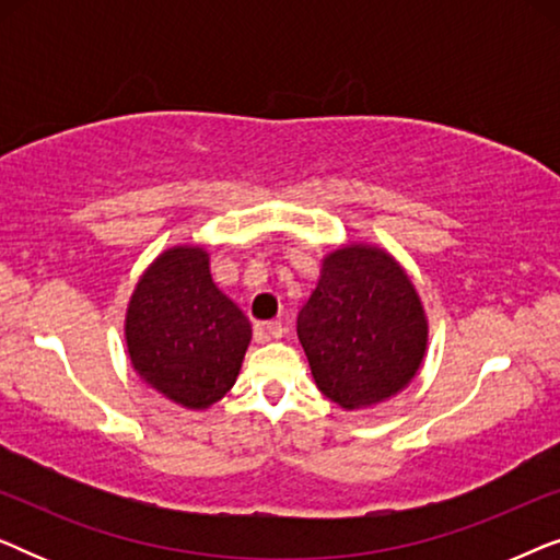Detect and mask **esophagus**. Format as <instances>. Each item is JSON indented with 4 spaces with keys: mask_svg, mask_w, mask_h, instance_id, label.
Here are the masks:
<instances>
[{
    "mask_svg": "<svg viewBox=\"0 0 560 560\" xmlns=\"http://www.w3.org/2000/svg\"><path fill=\"white\" fill-rule=\"evenodd\" d=\"M265 331H267V336H270V339H282L285 328H282V324H278V320H267Z\"/></svg>",
    "mask_w": 560,
    "mask_h": 560,
    "instance_id": "esophagus-1",
    "label": "esophagus"
}]
</instances>
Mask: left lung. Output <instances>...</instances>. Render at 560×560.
<instances>
[{
    "mask_svg": "<svg viewBox=\"0 0 560 560\" xmlns=\"http://www.w3.org/2000/svg\"><path fill=\"white\" fill-rule=\"evenodd\" d=\"M298 339L320 393L362 410L402 393L423 366L428 316L387 249L349 242L320 259V278L298 313Z\"/></svg>",
    "mask_w": 560,
    "mask_h": 560,
    "instance_id": "1",
    "label": "left lung"
}]
</instances>
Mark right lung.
I'll return each instance as SVG.
<instances>
[{"label":"right lung","instance_id":"right-lung-1","mask_svg":"<svg viewBox=\"0 0 560 560\" xmlns=\"http://www.w3.org/2000/svg\"><path fill=\"white\" fill-rule=\"evenodd\" d=\"M125 341L144 385L180 408L206 410L240 377L252 326L213 282L206 247L178 244L137 280Z\"/></svg>","mask_w":560,"mask_h":560}]
</instances>
